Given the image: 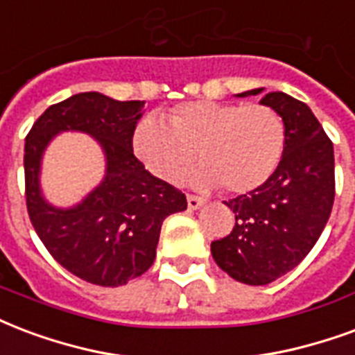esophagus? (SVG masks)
Returning a JSON list of instances; mask_svg holds the SVG:
<instances>
[{"label":"esophagus","mask_w":355,"mask_h":355,"mask_svg":"<svg viewBox=\"0 0 355 355\" xmlns=\"http://www.w3.org/2000/svg\"><path fill=\"white\" fill-rule=\"evenodd\" d=\"M186 201H188V207H190V209H199V207L203 205L205 199L199 198V196H193V193H188V196H186Z\"/></svg>","instance_id":"obj_1"}]
</instances>
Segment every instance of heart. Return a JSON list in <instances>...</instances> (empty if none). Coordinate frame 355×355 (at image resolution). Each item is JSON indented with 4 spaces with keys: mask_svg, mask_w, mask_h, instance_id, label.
Listing matches in <instances>:
<instances>
[{
    "mask_svg": "<svg viewBox=\"0 0 355 355\" xmlns=\"http://www.w3.org/2000/svg\"><path fill=\"white\" fill-rule=\"evenodd\" d=\"M165 120L167 125L143 118L131 148L154 177L171 184L180 182L198 159L203 167L196 182L246 193L271 178L284 154V118L269 105L201 99L171 109Z\"/></svg>",
    "mask_w": 355,
    "mask_h": 355,
    "instance_id": "heart-1",
    "label": "heart"
}]
</instances>
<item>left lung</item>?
<instances>
[{
	"mask_svg": "<svg viewBox=\"0 0 355 355\" xmlns=\"http://www.w3.org/2000/svg\"><path fill=\"white\" fill-rule=\"evenodd\" d=\"M259 103L284 118V154L265 184L224 201L235 212V225L230 235L211 243L218 267L250 286L269 284L301 263L322 235L335 201L333 143L311 109L284 92H271Z\"/></svg>",
	"mask_w": 355,
	"mask_h": 355,
	"instance_id": "obj_1",
	"label": "left lung"
}]
</instances>
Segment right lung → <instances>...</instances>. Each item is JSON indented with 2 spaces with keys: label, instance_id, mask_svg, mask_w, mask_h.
I'll return each instance as SVG.
<instances>
[{
  "label": "right lung",
  "instance_id": "add662e5",
  "mask_svg": "<svg viewBox=\"0 0 355 355\" xmlns=\"http://www.w3.org/2000/svg\"><path fill=\"white\" fill-rule=\"evenodd\" d=\"M144 101H116L84 92L51 105L31 125L24 146L26 207L44 248L75 277L97 286H124L150 269L164 220L186 209V196L152 177L131 137ZM96 137L107 157L104 182L73 209H56L38 190L40 156L60 130Z\"/></svg>",
  "mask_w": 355,
  "mask_h": 355
}]
</instances>
